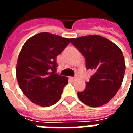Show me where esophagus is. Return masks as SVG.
Here are the masks:
<instances>
[{"label":"esophagus","instance_id":"1","mask_svg":"<svg viewBox=\"0 0 133 133\" xmlns=\"http://www.w3.org/2000/svg\"><path fill=\"white\" fill-rule=\"evenodd\" d=\"M70 80H71L72 81H74L76 80V78H75V77H70Z\"/></svg>","mask_w":133,"mask_h":133}]
</instances>
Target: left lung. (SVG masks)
<instances>
[{
    "label": "left lung",
    "mask_w": 133,
    "mask_h": 133,
    "mask_svg": "<svg viewBox=\"0 0 133 133\" xmlns=\"http://www.w3.org/2000/svg\"><path fill=\"white\" fill-rule=\"evenodd\" d=\"M71 43L85 58L87 69L94 72L86 82V88L78 92L80 100L90 107L108 103L120 89L124 78L125 63L121 50L98 35L72 38Z\"/></svg>",
    "instance_id": "left-lung-1"
}]
</instances>
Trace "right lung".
Wrapping results in <instances>:
<instances>
[{"instance_id": "obj_1", "label": "right lung", "mask_w": 133, "mask_h": 133, "mask_svg": "<svg viewBox=\"0 0 133 133\" xmlns=\"http://www.w3.org/2000/svg\"><path fill=\"white\" fill-rule=\"evenodd\" d=\"M70 41V38L44 32L33 35L23 45L16 78L20 88L33 103L48 107L60 100L68 78L55 73L56 58Z\"/></svg>"}]
</instances>
